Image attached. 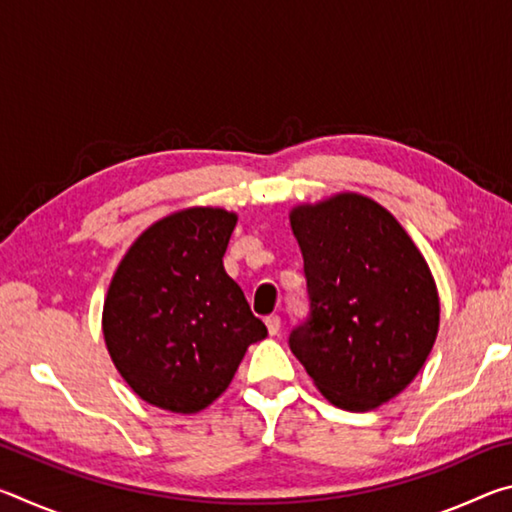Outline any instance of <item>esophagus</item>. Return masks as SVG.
Wrapping results in <instances>:
<instances>
[{"mask_svg": "<svg viewBox=\"0 0 512 512\" xmlns=\"http://www.w3.org/2000/svg\"><path fill=\"white\" fill-rule=\"evenodd\" d=\"M266 327H268V334L271 336H275V334H280V327H282V318L277 316V314H271V316H266Z\"/></svg>", "mask_w": 512, "mask_h": 512, "instance_id": "obj_1", "label": "esophagus"}]
</instances>
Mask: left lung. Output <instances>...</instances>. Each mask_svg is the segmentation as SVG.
<instances>
[{"label": "left lung", "instance_id": "obj_1", "mask_svg": "<svg viewBox=\"0 0 512 512\" xmlns=\"http://www.w3.org/2000/svg\"><path fill=\"white\" fill-rule=\"evenodd\" d=\"M309 316L289 348L318 391L345 411L393 400L438 334V291L411 237L384 207L339 194L291 212Z\"/></svg>", "mask_w": 512, "mask_h": 512}]
</instances>
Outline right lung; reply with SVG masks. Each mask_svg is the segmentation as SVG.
Here are the masks:
<instances>
[{
	"label": "right lung",
	"mask_w": 512,
	"mask_h": 512,
	"mask_svg": "<svg viewBox=\"0 0 512 512\" xmlns=\"http://www.w3.org/2000/svg\"><path fill=\"white\" fill-rule=\"evenodd\" d=\"M237 214L189 207L153 223L121 259L103 305V336L126 384L173 413L212 404L266 325L225 273Z\"/></svg>",
	"instance_id": "add662e5"
}]
</instances>
